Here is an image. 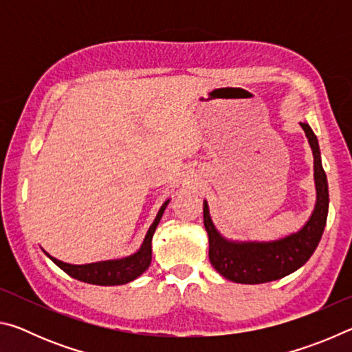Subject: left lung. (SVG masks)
Listing matches in <instances>:
<instances>
[{"mask_svg": "<svg viewBox=\"0 0 352 352\" xmlns=\"http://www.w3.org/2000/svg\"><path fill=\"white\" fill-rule=\"evenodd\" d=\"M314 155V182L317 200L306 223L295 233L273 241H234L225 237L214 225L210 206L204 200V223L210 239V261L223 278L237 284H262L296 272L314 254L323 234L329 190L321 164L318 140L311 126L300 122Z\"/></svg>", "mask_w": 352, "mask_h": 352, "instance_id": "obj_1", "label": "left lung"}]
</instances>
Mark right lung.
Masks as SVG:
<instances>
[{
  "mask_svg": "<svg viewBox=\"0 0 352 352\" xmlns=\"http://www.w3.org/2000/svg\"><path fill=\"white\" fill-rule=\"evenodd\" d=\"M169 200H166L164 204L160 208L157 212V217L153 219L152 225L148 226L147 233L144 241H142L141 247L136 250L135 253L126 256V258H119V259H109V261H98V262H91V264H82V265H76V264H68V262L58 261L56 258H52L50 253L45 254L50 258L57 267L68 273L71 278L79 279L82 283H88V284H94V285H121V284H127L130 281H133L138 276H141L144 273L148 265H151L152 261V237L155 230L162 220L166 206L169 205Z\"/></svg>",
  "mask_w": 352,
  "mask_h": 352,
  "instance_id": "add662e5",
  "label": "right lung"
}]
</instances>
